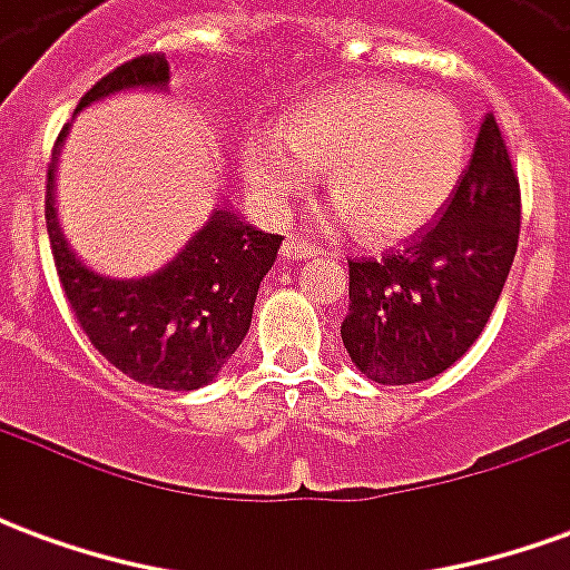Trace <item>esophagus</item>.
Listing matches in <instances>:
<instances>
[{"label":"esophagus","mask_w":570,"mask_h":570,"mask_svg":"<svg viewBox=\"0 0 570 570\" xmlns=\"http://www.w3.org/2000/svg\"><path fill=\"white\" fill-rule=\"evenodd\" d=\"M314 253H317L314 244L298 240V237H289V240H284V247H281V256H284V259H311Z\"/></svg>","instance_id":"1"}]
</instances>
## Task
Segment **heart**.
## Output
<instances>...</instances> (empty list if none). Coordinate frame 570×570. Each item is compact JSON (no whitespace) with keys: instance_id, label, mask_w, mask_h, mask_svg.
Listing matches in <instances>:
<instances>
[{"instance_id":"heart-1","label":"heart","mask_w":570,"mask_h":570,"mask_svg":"<svg viewBox=\"0 0 570 570\" xmlns=\"http://www.w3.org/2000/svg\"><path fill=\"white\" fill-rule=\"evenodd\" d=\"M249 198L281 216L293 195L330 170L326 191L366 244H394L442 213L470 158L458 109L396 85H360L298 106L284 130L240 140Z\"/></svg>"}]
</instances>
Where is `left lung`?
Listing matches in <instances>:
<instances>
[{
	"instance_id": "8db88e82",
	"label": "left lung",
	"mask_w": 570,
	"mask_h": 570,
	"mask_svg": "<svg viewBox=\"0 0 570 570\" xmlns=\"http://www.w3.org/2000/svg\"><path fill=\"white\" fill-rule=\"evenodd\" d=\"M519 176L494 116L436 225L382 259H351L347 357L379 384L428 382L461 360L501 298L519 244Z\"/></svg>"
}]
</instances>
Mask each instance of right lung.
<instances>
[{
  "label": "right lung",
  "instance_id": "right-lung-1",
  "mask_svg": "<svg viewBox=\"0 0 570 570\" xmlns=\"http://www.w3.org/2000/svg\"><path fill=\"white\" fill-rule=\"evenodd\" d=\"M164 55L134 57L81 97L76 112L118 91H167ZM60 130L45 186V223L57 274L91 345L118 372L161 391H195L210 384L235 354L253 321L262 277L277 259L281 235L259 232L232 207L216 204L174 259L146 277H109L88 268L60 232L55 207Z\"/></svg>",
  "mask_w": 570,
  "mask_h": 570
}]
</instances>
